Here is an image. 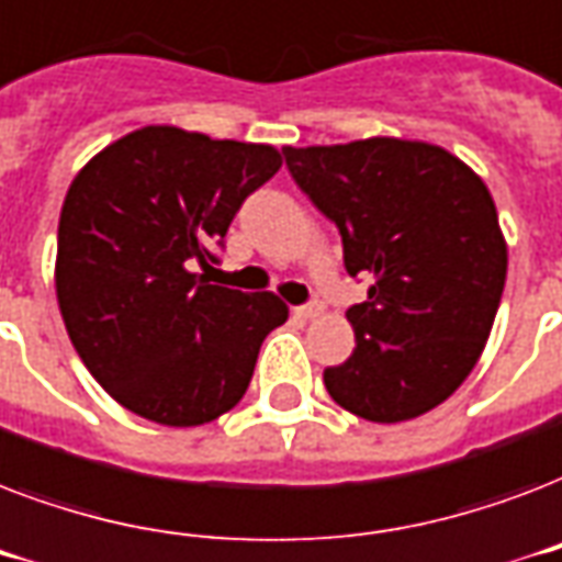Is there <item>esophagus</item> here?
<instances>
[{
    "instance_id": "1",
    "label": "esophagus",
    "mask_w": 562,
    "mask_h": 562,
    "mask_svg": "<svg viewBox=\"0 0 562 562\" xmlns=\"http://www.w3.org/2000/svg\"><path fill=\"white\" fill-rule=\"evenodd\" d=\"M294 315L303 317V321H315V317L324 315V303H321V300H312V303H306V306L294 308Z\"/></svg>"
}]
</instances>
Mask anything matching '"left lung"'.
Returning a JSON list of instances; mask_svg holds the SVG:
<instances>
[{
	"label": "left lung",
	"instance_id": "8db88e82",
	"mask_svg": "<svg viewBox=\"0 0 562 562\" xmlns=\"http://www.w3.org/2000/svg\"><path fill=\"white\" fill-rule=\"evenodd\" d=\"M291 178L341 233L344 268L370 277L347 308L356 350L324 370L341 408L402 423L449 400L496 321L507 245L484 180L408 139L282 148Z\"/></svg>",
	"mask_w": 562,
	"mask_h": 562
}]
</instances>
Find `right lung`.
Segmentation results:
<instances>
[{
  "mask_svg": "<svg viewBox=\"0 0 562 562\" xmlns=\"http://www.w3.org/2000/svg\"><path fill=\"white\" fill-rule=\"evenodd\" d=\"M280 166L271 145L151 125L78 171L57 224V303L119 405L187 428L245 396L265 335L289 308L268 291L210 285L206 271L247 194Z\"/></svg>",
  "mask_w": 562,
  "mask_h": 562,
  "instance_id": "1",
  "label": "right lung"
}]
</instances>
